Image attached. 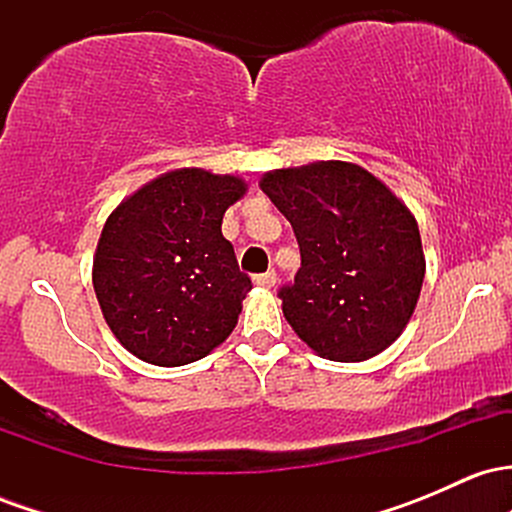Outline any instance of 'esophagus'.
<instances>
[{
    "mask_svg": "<svg viewBox=\"0 0 512 512\" xmlns=\"http://www.w3.org/2000/svg\"><path fill=\"white\" fill-rule=\"evenodd\" d=\"M255 284L262 286V289H272V286L276 284V272H274V269H269V272H264V274H257L255 276Z\"/></svg>",
    "mask_w": 512,
    "mask_h": 512,
    "instance_id": "obj_1",
    "label": "esophagus"
}]
</instances>
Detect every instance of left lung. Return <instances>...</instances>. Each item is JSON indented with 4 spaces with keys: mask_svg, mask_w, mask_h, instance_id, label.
I'll list each match as a JSON object with an SVG mask.
<instances>
[{
    "mask_svg": "<svg viewBox=\"0 0 512 512\" xmlns=\"http://www.w3.org/2000/svg\"><path fill=\"white\" fill-rule=\"evenodd\" d=\"M260 187L301 248L296 279L279 289L293 332L330 361L385 351L407 327L424 284L414 214L385 182L346 161L272 170Z\"/></svg>",
    "mask_w": 512,
    "mask_h": 512,
    "instance_id": "obj_1",
    "label": "left lung"
}]
</instances>
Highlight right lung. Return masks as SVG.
I'll list each match as a JSON object with an SVG mask.
<instances>
[{"instance_id":"add662e5","label":"right lung","mask_w":512,"mask_h":512,"mask_svg":"<svg viewBox=\"0 0 512 512\" xmlns=\"http://www.w3.org/2000/svg\"><path fill=\"white\" fill-rule=\"evenodd\" d=\"M245 190L236 175L180 168L108 216L93 257V291L129 354L173 368L226 342L252 281L238 269L221 221Z\"/></svg>"}]
</instances>
